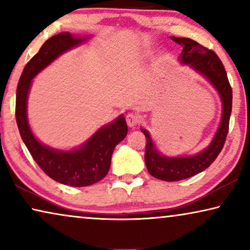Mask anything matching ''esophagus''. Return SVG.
I'll list each match as a JSON object with an SVG mask.
<instances>
[{
    "mask_svg": "<svg viewBox=\"0 0 250 250\" xmlns=\"http://www.w3.org/2000/svg\"><path fill=\"white\" fill-rule=\"evenodd\" d=\"M126 122H127V125L129 127H134L140 123V116L138 114H134V112H129V114L126 116Z\"/></svg>",
    "mask_w": 250,
    "mask_h": 250,
    "instance_id": "1",
    "label": "esophagus"
}]
</instances>
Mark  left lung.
<instances>
[{
  "instance_id": "8db88e82",
  "label": "left lung",
  "mask_w": 250,
  "mask_h": 250,
  "mask_svg": "<svg viewBox=\"0 0 250 250\" xmlns=\"http://www.w3.org/2000/svg\"><path fill=\"white\" fill-rule=\"evenodd\" d=\"M170 39L183 47L180 56L181 61L186 64H190L193 69L203 74L216 87L222 99L223 114L220 127L217 128L213 141L206 150L196 156H162L157 151L149 133L146 129H141L146 140L145 160L148 172L156 179L167 182L188 179L203 172L211 165L224 146L232 111V87L229 83L225 68L217 54L191 39L175 36H172Z\"/></svg>"
}]
</instances>
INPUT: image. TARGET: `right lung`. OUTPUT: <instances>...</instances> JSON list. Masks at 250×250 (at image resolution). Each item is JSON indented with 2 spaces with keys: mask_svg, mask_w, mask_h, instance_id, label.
Masks as SVG:
<instances>
[{
  "mask_svg": "<svg viewBox=\"0 0 250 250\" xmlns=\"http://www.w3.org/2000/svg\"><path fill=\"white\" fill-rule=\"evenodd\" d=\"M84 41L67 32L45 41L23 68L16 97L17 125L30 155L47 176L70 187H87L104 179L110 168L115 146L127 135V124L123 116L99 129L80 149L71 151H60L41 145L30 131L27 121V97L32 80L60 54Z\"/></svg>",
  "mask_w": 250,
  "mask_h": 250,
  "instance_id": "obj_1",
  "label": "right lung"
}]
</instances>
